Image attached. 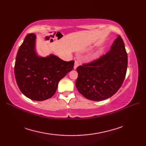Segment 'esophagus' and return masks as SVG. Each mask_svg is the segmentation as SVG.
I'll list each match as a JSON object with an SVG mask.
<instances>
[{
  "label": "esophagus",
  "mask_w": 146,
  "mask_h": 146,
  "mask_svg": "<svg viewBox=\"0 0 146 146\" xmlns=\"http://www.w3.org/2000/svg\"><path fill=\"white\" fill-rule=\"evenodd\" d=\"M80 62L78 60H75V65H74V69H76V68L79 66Z\"/></svg>",
  "instance_id": "obj_1"
}]
</instances>
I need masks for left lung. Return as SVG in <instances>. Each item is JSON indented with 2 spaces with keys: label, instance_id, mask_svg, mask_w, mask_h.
I'll use <instances>...</instances> for the list:
<instances>
[{
  "label": "left lung",
  "instance_id": "left-lung-1",
  "mask_svg": "<svg viewBox=\"0 0 146 146\" xmlns=\"http://www.w3.org/2000/svg\"><path fill=\"white\" fill-rule=\"evenodd\" d=\"M127 63L124 42L118 35L106 54L77 67V90L91 100L100 101L110 98L119 90L124 81Z\"/></svg>",
  "mask_w": 146,
  "mask_h": 146
}]
</instances>
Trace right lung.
Segmentation results:
<instances>
[{"label":"right lung","mask_w":146,"mask_h":146,"mask_svg":"<svg viewBox=\"0 0 146 146\" xmlns=\"http://www.w3.org/2000/svg\"><path fill=\"white\" fill-rule=\"evenodd\" d=\"M35 40L34 33L26 36L15 58L14 74L18 87L26 97L42 101L54 95L59 82L73 70L75 61H64L52 54L39 57Z\"/></svg>","instance_id":"obj_1"}]
</instances>
